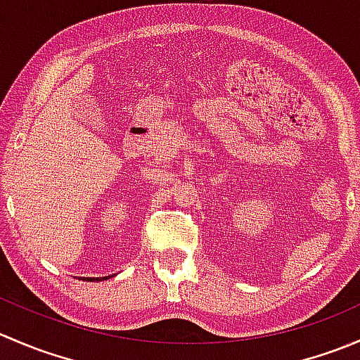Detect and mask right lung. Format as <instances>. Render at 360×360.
Listing matches in <instances>:
<instances>
[{"instance_id": "right-lung-1", "label": "right lung", "mask_w": 360, "mask_h": 360, "mask_svg": "<svg viewBox=\"0 0 360 360\" xmlns=\"http://www.w3.org/2000/svg\"><path fill=\"white\" fill-rule=\"evenodd\" d=\"M103 278H106V277H103ZM89 281H101V278H92V277H90Z\"/></svg>"}]
</instances>
